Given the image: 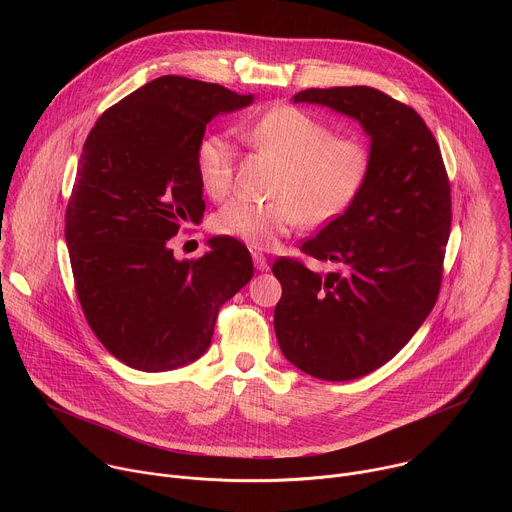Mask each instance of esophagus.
Returning <instances> with one entry per match:
<instances>
[{"label":"esophagus","instance_id":"34e87169","mask_svg":"<svg viewBox=\"0 0 512 512\" xmlns=\"http://www.w3.org/2000/svg\"><path fill=\"white\" fill-rule=\"evenodd\" d=\"M253 263H255L257 271H267L269 269V263H267L265 255L259 253V251H253Z\"/></svg>","mask_w":512,"mask_h":512}]
</instances>
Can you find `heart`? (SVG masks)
Listing matches in <instances>:
<instances>
[{"mask_svg": "<svg viewBox=\"0 0 512 512\" xmlns=\"http://www.w3.org/2000/svg\"><path fill=\"white\" fill-rule=\"evenodd\" d=\"M239 133L281 164L269 192L273 198H233L214 214L212 227L255 249H271L300 223L310 229L334 223L371 178L369 145L356 135H334L326 121L304 109L273 107ZM194 168L204 194L225 198L235 180L229 139L218 133L204 135L196 145Z\"/></svg>", "mask_w": 512, "mask_h": 512, "instance_id": "heart-1", "label": "heart"}]
</instances>
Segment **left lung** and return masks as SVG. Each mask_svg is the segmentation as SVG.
<instances>
[{
    "label": "left lung",
    "instance_id": "obj_1",
    "mask_svg": "<svg viewBox=\"0 0 512 512\" xmlns=\"http://www.w3.org/2000/svg\"><path fill=\"white\" fill-rule=\"evenodd\" d=\"M371 137V178L354 204L302 245L338 269L279 257L273 326L283 356L322 381H350L389 362L435 306L452 227L440 145L411 107L373 87L308 89Z\"/></svg>",
    "mask_w": 512,
    "mask_h": 512
}]
</instances>
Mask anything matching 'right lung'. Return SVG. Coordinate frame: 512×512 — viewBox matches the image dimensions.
Instances as JSON below:
<instances>
[{
    "label": "right lung",
    "instance_id": "add662e5",
    "mask_svg": "<svg viewBox=\"0 0 512 512\" xmlns=\"http://www.w3.org/2000/svg\"><path fill=\"white\" fill-rule=\"evenodd\" d=\"M253 103L221 85L166 75L109 107L91 129L64 214L85 318L127 367L162 373L200 358L221 306L253 277L243 243L214 237L178 261L170 239L200 223L194 152L206 123Z\"/></svg>",
    "mask_w": 512,
    "mask_h": 512
}]
</instances>
